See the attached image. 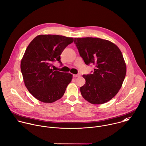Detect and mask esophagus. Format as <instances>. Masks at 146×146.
Here are the masks:
<instances>
[{"instance_id":"34e87169","label":"esophagus","mask_w":146,"mask_h":146,"mask_svg":"<svg viewBox=\"0 0 146 146\" xmlns=\"http://www.w3.org/2000/svg\"><path fill=\"white\" fill-rule=\"evenodd\" d=\"M73 76H74V78L79 77V76H80V74H74V75H73Z\"/></svg>"}]
</instances>
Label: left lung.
Here are the masks:
<instances>
[{
	"mask_svg": "<svg viewBox=\"0 0 146 146\" xmlns=\"http://www.w3.org/2000/svg\"><path fill=\"white\" fill-rule=\"evenodd\" d=\"M80 56L87 65L93 64L92 74L83 75L82 96L93 104L105 103L120 89L126 74V65L118 47L109 40L98 38H75Z\"/></svg>",
	"mask_w": 146,
	"mask_h": 146,
	"instance_id": "1",
	"label": "left lung"
}]
</instances>
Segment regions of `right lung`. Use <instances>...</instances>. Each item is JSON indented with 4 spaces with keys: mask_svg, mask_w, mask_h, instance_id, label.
I'll return each instance as SVG.
<instances>
[{
    "mask_svg": "<svg viewBox=\"0 0 146 146\" xmlns=\"http://www.w3.org/2000/svg\"><path fill=\"white\" fill-rule=\"evenodd\" d=\"M74 42L72 38L57 35H39L29 44L21 60L25 84L38 100L53 103L64 95L72 75L52 69V63L60 61L64 48Z\"/></svg>",
    "mask_w": 146,
    "mask_h": 146,
    "instance_id": "obj_1",
    "label": "right lung"
}]
</instances>
